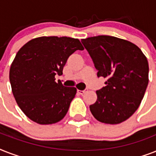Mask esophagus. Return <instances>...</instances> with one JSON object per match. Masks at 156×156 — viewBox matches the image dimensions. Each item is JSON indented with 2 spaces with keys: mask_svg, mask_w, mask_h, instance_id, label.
Returning a JSON list of instances; mask_svg holds the SVG:
<instances>
[{
  "mask_svg": "<svg viewBox=\"0 0 156 156\" xmlns=\"http://www.w3.org/2000/svg\"><path fill=\"white\" fill-rule=\"evenodd\" d=\"M85 92H86V90H78V93L79 94V95H83Z\"/></svg>",
  "mask_w": 156,
  "mask_h": 156,
  "instance_id": "34e87169",
  "label": "esophagus"
}]
</instances>
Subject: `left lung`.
I'll return each instance as SVG.
<instances>
[{
    "instance_id": "1",
    "label": "left lung",
    "mask_w": 156,
    "mask_h": 156,
    "mask_svg": "<svg viewBox=\"0 0 156 156\" xmlns=\"http://www.w3.org/2000/svg\"><path fill=\"white\" fill-rule=\"evenodd\" d=\"M92 59L98 77L106 86L96 90L97 100L91 113L103 123L119 124L133 115L147 87L149 66L139 48L128 40L109 35L82 40Z\"/></svg>"
}]
</instances>
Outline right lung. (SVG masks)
<instances>
[{
    "label": "right lung",
    "instance_id": "1",
    "mask_svg": "<svg viewBox=\"0 0 156 156\" xmlns=\"http://www.w3.org/2000/svg\"><path fill=\"white\" fill-rule=\"evenodd\" d=\"M84 48L78 39L43 36L21 48L9 69L12 92L28 118L40 125H50L65 117L76 95L55 75H61L67 59Z\"/></svg>",
    "mask_w": 156,
    "mask_h": 156
}]
</instances>
